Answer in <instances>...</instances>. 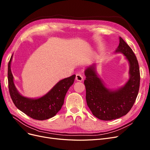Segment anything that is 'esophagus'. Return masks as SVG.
<instances>
[{
    "mask_svg": "<svg viewBox=\"0 0 150 150\" xmlns=\"http://www.w3.org/2000/svg\"><path fill=\"white\" fill-rule=\"evenodd\" d=\"M76 81H83V75H81V74H77L76 75Z\"/></svg>",
    "mask_w": 150,
    "mask_h": 150,
    "instance_id": "34e87169",
    "label": "esophagus"
}]
</instances>
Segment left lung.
Returning <instances> with one entry per match:
<instances>
[{"instance_id":"left-lung-1","label":"left lung","mask_w":150,"mask_h":150,"mask_svg":"<svg viewBox=\"0 0 150 150\" xmlns=\"http://www.w3.org/2000/svg\"><path fill=\"white\" fill-rule=\"evenodd\" d=\"M116 53L125 56L129 64V79L124 85L116 89L107 88L96 71V65L84 70L87 105L94 116L101 120L110 121L126 115L131 109L137 97L140 86L139 62L132 50L120 37Z\"/></svg>"}]
</instances>
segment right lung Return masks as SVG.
Segmentation results:
<instances>
[{"label":"right lung","mask_w":150,"mask_h":150,"mask_svg":"<svg viewBox=\"0 0 150 150\" xmlns=\"http://www.w3.org/2000/svg\"><path fill=\"white\" fill-rule=\"evenodd\" d=\"M8 66V89L11 98L15 105L30 118L37 120H45L52 118L61 109L64 98L69 88L74 84L75 75L57 82L48 92L38 98L32 99L22 96L17 90L11 70V62Z\"/></svg>","instance_id":"right-lung-1"}]
</instances>
